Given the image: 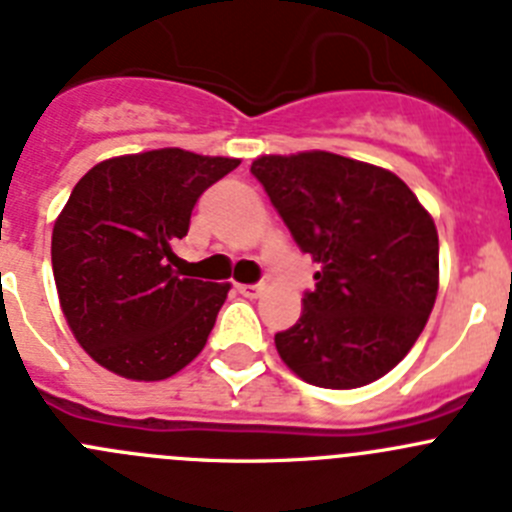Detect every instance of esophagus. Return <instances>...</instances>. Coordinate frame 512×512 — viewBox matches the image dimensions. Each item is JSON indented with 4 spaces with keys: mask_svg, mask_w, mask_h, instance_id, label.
Here are the masks:
<instances>
[{
    "mask_svg": "<svg viewBox=\"0 0 512 512\" xmlns=\"http://www.w3.org/2000/svg\"><path fill=\"white\" fill-rule=\"evenodd\" d=\"M238 294H243V297H259L261 294V284H236Z\"/></svg>",
    "mask_w": 512,
    "mask_h": 512,
    "instance_id": "esophagus-1",
    "label": "esophagus"
}]
</instances>
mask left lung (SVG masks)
Here are the masks:
<instances>
[{"label":"left lung","instance_id":"obj_1","mask_svg":"<svg viewBox=\"0 0 512 512\" xmlns=\"http://www.w3.org/2000/svg\"><path fill=\"white\" fill-rule=\"evenodd\" d=\"M251 175L320 271L281 360L320 388H360L414 348L439 289V236L393 172L330 152L259 157Z\"/></svg>","mask_w":512,"mask_h":512}]
</instances>
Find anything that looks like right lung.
<instances>
[{"instance_id":"add662e5","label":"right lung","mask_w":512,"mask_h":512,"mask_svg":"<svg viewBox=\"0 0 512 512\" xmlns=\"http://www.w3.org/2000/svg\"><path fill=\"white\" fill-rule=\"evenodd\" d=\"M238 159L154 149L96 164L53 228L60 307L81 348L131 381H162L208 342L231 284L180 279L175 246Z\"/></svg>"}]
</instances>
